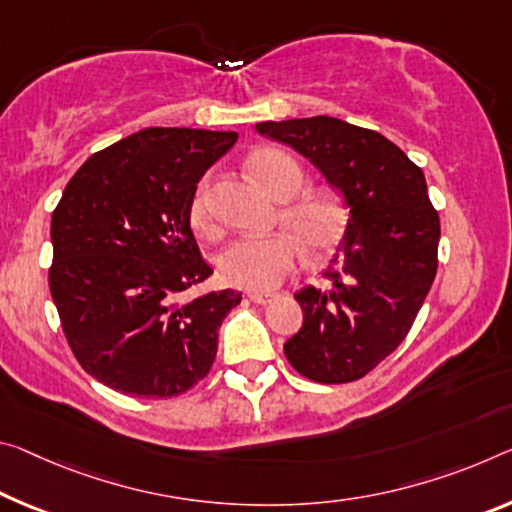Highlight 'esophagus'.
<instances>
[{"mask_svg":"<svg viewBox=\"0 0 512 512\" xmlns=\"http://www.w3.org/2000/svg\"><path fill=\"white\" fill-rule=\"evenodd\" d=\"M248 298L257 305H269L271 300L278 298V294H269V291H253V294H248Z\"/></svg>","mask_w":512,"mask_h":512,"instance_id":"esophagus-1","label":"esophagus"}]
</instances>
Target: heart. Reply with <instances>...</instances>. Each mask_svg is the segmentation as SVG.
<instances>
[{"instance_id":"b5f03b06","label":"heart","mask_w":512,"mask_h":512,"mask_svg":"<svg viewBox=\"0 0 512 512\" xmlns=\"http://www.w3.org/2000/svg\"><path fill=\"white\" fill-rule=\"evenodd\" d=\"M248 166L275 200H291L303 189V170L289 154L280 150H257L250 154ZM282 223L310 255H323L342 239L346 227V209L335 193L310 191L291 200L282 209ZM191 225L202 234H212L205 189H198L191 200ZM298 255L296 241L287 234L266 239H237L216 257V269L227 285L269 291L294 269Z\"/></svg>"}]
</instances>
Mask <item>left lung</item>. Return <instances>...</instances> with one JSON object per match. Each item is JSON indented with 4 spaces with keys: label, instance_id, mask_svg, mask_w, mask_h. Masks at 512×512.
I'll return each instance as SVG.
<instances>
[{
    "label": "left lung",
    "instance_id": "left-lung-1",
    "mask_svg": "<svg viewBox=\"0 0 512 512\" xmlns=\"http://www.w3.org/2000/svg\"><path fill=\"white\" fill-rule=\"evenodd\" d=\"M255 129L310 159L348 207L337 271L328 289L296 294L303 328L285 355L316 383H351L403 342L435 280L440 216L426 177L383 134L339 118L266 120Z\"/></svg>",
    "mask_w": 512,
    "mask_h": 512
}]
</instances>
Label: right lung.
Instances as JSON below:
<instances>
[{
	"instance_id": "right-lung-1",
	"label": "right lung",
	"mask_w": 512,
	"mask_h": 512,
	"mask_svg": "<svg viewBox=\"0 0 512 512\" xmlns=\"http://www.w3.org/2000/svg\"><path fill=\"white\" fill-rule=\"evenodd\" d=\"M237 132L148 127L84 161L52 214L50 291L66 339L95 380L145 399L184 394L212 369L234 289L184 298L212 266L191 200Z\"/></svg>"
}]
</instances>
